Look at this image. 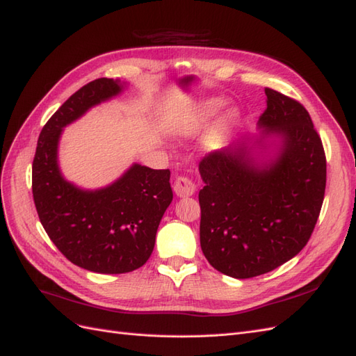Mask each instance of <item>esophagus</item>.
I'll list each match as a JSON object with an SVG mask.
<instances>
[{
  "label": "esophagus",
  "instance_id": "esophagus-1",
  "mask_svg": "<svg viewBox=\"0 0 356 356\" xmlns=\"http://www.w3.org/2000/svg\"><path fill=\"white\" fill-rule=\"evenodd\" d=\"M197 190V186L195 184V181H193L190 177L187 175H181L175 178L174 182V191L175 195L179 197H187V196H193Z\"/></svg>",
  "mask_w": 356,
  "mask_h": 356
}]
</instances>
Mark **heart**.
<instances>
[{
	"label": "heart",
	"instance_id": "b5f03b06",
	"mask_svg": "<svg viewBox=\"0 0 356 356\" xmlns=\"http://www.w3.org/2000/svg\"><path fill=\"white\" fill-rule=\"evenodd\" d=\"M221 105H222V101H220V99H209V101L197 104L187 118V126L190 129H193V131H195V129H200L203 126H207L208 122L212 118V115H215V113L221 108ZM234 118H236V114L233 111H230L222 118H220L218 123L215 124V127L211 132V136H209L211 143L213 145H218L221 143V139L224 138L225 132H227L229 127L234 123Z\"/></svg>",
	"mask_w": 356,
	"mask_h": 356
}]
</instances>
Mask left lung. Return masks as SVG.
Returning <instances> with one entry per match:
<instances>
[{"mask_svg": "<svg viewBox=\"0 0 356 356\" xmlns=\"http://www.w3.org/2000/svg\"><path fill=\"white\" fill-rule=\"evenodd\" d=\"M267 108L258 126L282 144L268 165L234 144L199 163L200 246L218 272L248 279L296 257L314 233L327 184L321 136L298 101L264 89Z\"/></svg>", "mask_w": 356, "mask_h": 356, "instance_id": "obj_1", "label": "left lung"}]
</instances>
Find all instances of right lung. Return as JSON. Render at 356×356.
<instances>
[{
	"label": "right lung",
	"instance_id": "add662e5",
	"mask_svg": "<svg viewBox=\"0 0 356 356\" xmlns=\"http://www.w3.org/2000/svg\"><path fill=\"white\" fill-rule=\"evenodd\" d=\"M122 89L118 80L98 79L71 95L42 127L32 161V196L50 241L75 266L104 275L134 272L147 263L174 197L169 169L134 165L114 184L95 191L75 187L60 174L62 129Z\"/></svg>",
	"mask_w": 356,
	"mask_h": 356
}]
</instances>
